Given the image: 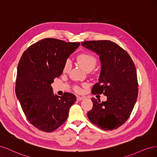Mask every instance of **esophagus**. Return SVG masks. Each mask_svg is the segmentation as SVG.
Here are the masks:
<instances>
[{"label":"esophagus","instance_id":"esophagus-1","mask_svg":"<svg viewBox=\"0 0 157 157\" xmlns=\"http://www.w3.org/2000/svg\"><path fill=\"white\" fill-rule=\"evenodd\" d=\"M84 98V97H79V96H78L77 97V101H82V99H83Z\"/></svg>","mask_w":157,"mask_h":157}]
</instances>
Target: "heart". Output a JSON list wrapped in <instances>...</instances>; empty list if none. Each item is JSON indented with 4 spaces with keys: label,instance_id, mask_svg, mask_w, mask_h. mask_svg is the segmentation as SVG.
I'll return each instance as SVG.
<instances>
[{
    "label": "heart",
    "instance_id": "b5f03b06",
    "mask_svg": "<svg viewBox=\"0 0 157 157\" xmlns=\"http://www.w3.org/2000/svg\"><path fill=\"white\" fill-rule=\"evenodd\" d=\"M77 61L78 63L81 65L83 68L87 70H91L95 68L97 63V59L95 56H94L92 54L89 52H82L77 56ZM71 66V62L70 60H66L64 62L63 70L64 71H68ZM75 90L77 91H81V89L79 87H76Z\"/></svg>",
    "mask_w": 157,
    "mask_h": 157
}]
</instances>
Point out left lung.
Returning a JSON list of instances; mask_svg holds the SVG:
<instances>
[{"mask_svg":"<svg viewBox=\"0 0 157 157\" xmlns=\"http://www.w3.org/2000/svg\"><path fill=\"white\" fill-rule=\"evenodd\" d=\"M82 46L96 52L101 62L98 82L93 94H103L105 102L92 98L93 108L87 113L89 120L104 130L122 126L130 116L138 95L136 66L129 54L118 44L108 40L89 41Z\"/></svg>","mask_w":157,"mask_h":157,"instance_id":"1","label":"left lung"}]
</instances>
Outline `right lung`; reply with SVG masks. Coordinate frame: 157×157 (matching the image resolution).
<instances>
[{"instance_id":"1","label":"right lung","mask_w":157,"mask_h":157,"mask_svg":"<svg viewBox=\"0 0 157 157\" xmlns=\"http://www.w3.org/2000/svg\"><path fill=\"white\" fill-rule=\"evenodd\" d=\"M79 44L45 38L31 44L21 57L16 94L26 118L39 130L52 132L59 128L76 101L72 93L54 95L51 84L62 74L65 61Z\"/></svg>"}]
</instances>
